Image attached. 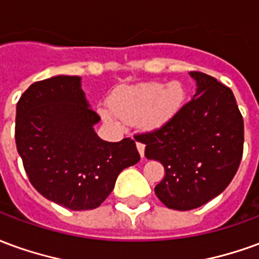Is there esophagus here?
Instances as JSON below:
<instances>
[{
	"mask_svg": "<svg viewBox=\"0 0 259 259\" xmlns=\"http://www.w3.org/2000/svg\"><path fill=\"white\" fill-rule=\"evenodd\" d=\"M136 146H137V150L140 152L141 158H144V148H146V146L143 143H136Z\"/></svg>",
	"mask_w": 259,
	"mask_h": 259,
	"instance_id": "esophagus-1",
	"label": "esophagus"
}]
</instances>
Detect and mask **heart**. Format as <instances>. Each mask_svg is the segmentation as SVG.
Returning a JSON list of instances; mask_svg holds the SVG:
<instances>
[{
  "label": "heart",
  "mask_w": 259,
  "mask_h": 259,
  "mask_svg": "<svg viewBox=\"0 0 259 259\" xmlns=\"http://www.w3.org/2000/svg\"><path fill=\"white\" fill-rule=\"evenodd\" d=\"M185 98V87L178 80L166 85L161 81L124 85L115 91L109 100L112 111L102 108L100 115L115 126L122 119L129 123L139 122L143 129L155 130L174 118Z\"/></svg>",
  "instance_id": "b5f03b06"
}]
</instances>
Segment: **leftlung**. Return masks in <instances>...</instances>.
Masks as SVG:
<instances>
[{"mask_svg": "<svg viewBox=\"0 0 259 259\" xmlns=\"http://www.w3.org/2000/svg\"><path fill=\"white\" fill-rule=\"evenodd\" d=\"M197 90L159 129L136 139L146 157L162 163L155 194L170 209L189 211L222 193L239 169L244 124L233 91L215 77L190 72Z\"/></svg>", "mask_w": 259, "mask_h": 259, "instance_id": "1", "label": "left lung"}]
</instances>
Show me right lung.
Instances as JSON below:
<instances>
[{
	"label": "right lung",
	"mask_w": 259,
	"mask_h": 259,
	"mask_svg": "<svg viewBox=\"0 0 259 259\" xmlns=\"http://www.w3.org/2000/svg\"><path fill=\"white\" fill-rule=\"evenodd\" d=\"M100 116L79 76L36 81L16 105V148L29 180L41 195L72 211L100 206L118 175L140 161L135 140L98 137Z\"/></svg>",
	"instance_id": "right-lung-1"
}]
</instances>
